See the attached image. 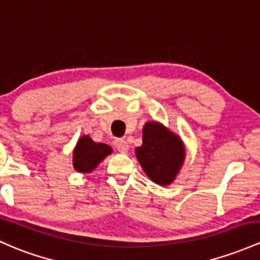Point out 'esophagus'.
Segmentation results:
<instances>
[{
    "mask_svg": "<svg viewBox=\"0 0 260 260\" xmlns=\"http://www.w3.org/2000/svg\"><path fill=\"white\" fill-rule=\"evenodd\" d=\"M116 148L117 150H118L119 153H127L128 149H129V145L123 139H118V141H116Z\"/></svg>",
    "mask_w": 260,
    "mask_h": 260,
    "instance_id": "1",
    "label": "esophagus"
}]
</instances>
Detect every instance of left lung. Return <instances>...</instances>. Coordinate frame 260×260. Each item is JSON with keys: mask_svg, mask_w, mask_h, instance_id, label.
Returning <instances> with one entry per match:
<instances>
[{"mask_svg": "<svg viewBox=\"0 0 260 260\" xmlns=\"http://www.w3.org/2000/svg\"><path fill=\"white\" fill-rule=\"evenodd\" d=\"M136 156L150 180L168 186L175 180L184 165L186 149L181 137L158 121H148L143 127V143Z\"/></svg>", "mask_w": 260, "mask_h": 260, "instance_id": "obj_1", "label": "left lung"}]
</instances>
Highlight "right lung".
I'll return each mask as SVG.
<instances>
[{
  "label": "right lung",
  "mask_w": 260,
  "mask_h": 260,
  "mask_svg": "<svg viewBox=\"0 0 260 260\" xmlns=\"http://www.w3.org/2000/svg\"><path fill=\"white\" fill-rule=\"evenodd\" d=\"M112 153V148L108 144L98 143L90 136H82L73 152V167L78 173L90 174L106 156Z\"/></svg>",
  "instance_id": "right-lung-1"
}]
</instances>
